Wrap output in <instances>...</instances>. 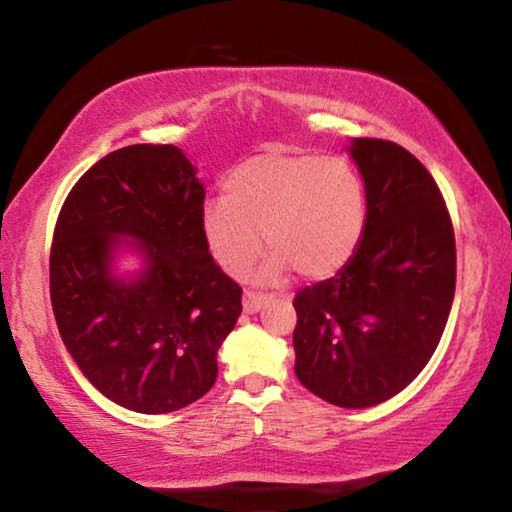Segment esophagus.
I'll return each mask as SVG.
<instances>
[{"label":"esophagus","mask_w":512,"mask_h":512,"mask_svg":"<svg viewBox=\"0 0 512 512\" xmlns=\"http://www.w3.org/2000/svg\"><path fill=\"white\" fill-rule=\"evenodd\" d=\"M268 302L266 293H257V291H246L244 293V311L246 314H255V311L262 309Z\"/></svg>","instance_id":"esophagus-1"}]
</instances>
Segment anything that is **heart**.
<instances>
[{
    "instance_id": "1",
    "label": "heart",
    "mask_w": 512,
    "mask_h": 512,
    "mask_svg": "<svg viewBox=\"0 0 512 512\" xmlns=\"http://www.w3.org/2000/svg\"><path fill=\"white\" fill-rule=\"evenodd\" d=\"M368 196L361 173L343 158L264 151L239 162L223 180V198L205 205L203 235L225 271L244 275L262 248L264 273L291 266L323 280L350 262L366 232Z\"/></svg>"
}]
</instances>
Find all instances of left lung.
<instances>
[{
	"mask_svg": "<svg viewBox=\"0 0 512 512\" xmlns=\"http://www.w3.org/2000/svg\"><path fill=\"white\" fill-rule=\"evenodd\" d=\"M368 219L339 273L293 298L296 375L329 404L366 409L404 391L445 332L456 241L445 198L404 146L357 137Z\"/></svg>",
	"mask_w": 512,
	"mask_h": 512,
	"instance_id": "left-lung-1",
	"label": "left lung"
}]
</instances>
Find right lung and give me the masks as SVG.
<instances>
[{"instance_id":"1","label":"right lung","mask_w":512,"mask_h":512,"mask_svg":"<svg viewBox=\"0 0 512 512\" xmlns=\"http://www.w3.org/2000/svg\"><path fill=\"white\" fill-rule=\"evenodd\" d=\"M205 189L183 151L133 144L83 173L60 207L49 293L60 339L90 384L124 409L171 413L216 381V352L241 314V287L203 235ZM141 241L145 273H109L111 250Z\"/></svg>"}]
</instances>
